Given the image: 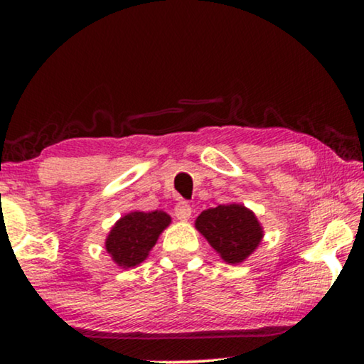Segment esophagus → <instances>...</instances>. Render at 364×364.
<instances>
[{"label":"esophagus","instance_id":"esophagus-1","mask_svg":"<svg viewBox=\"0 0 364 364\" xmlns=\"http://www.w3.org/2000/svg\"><path fill=\"white\" fill-rule=\"evenodd\" d=\"M173 212H176V217L178 218V220H188V218H191V213H192V207L188 202L181 200V202H177Z\"/></svg>","mask_w":364,"mask_h":364}]
</instances>
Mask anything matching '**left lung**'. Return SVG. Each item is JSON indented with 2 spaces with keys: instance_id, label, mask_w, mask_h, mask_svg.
I'll return each instance as SVG.
<instances>
[{
  "instance_id": "obj_1",
  "label": "left lung",
  "mask_w": 364,
  "mask_h": 364,
  "mask_svg": "<svg viewBox=\"0 0 364 364\" xmlns=\"http://www.w3.org/2000/svg\"><path fill=\"white\" fill-rule=\"evenodd\" d=\"M196 227L223 260L232 265L245 260L263 237L253 212L237 203L203 210L197 217Z\"/></svg>"
}]
</instances>
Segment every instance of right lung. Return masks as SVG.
<instances>
[{
  "instance_id": "1",
  "label": "right lung",
  "mask_w": 364,
  "mask_h": 364,
  "mask_svg": "<svg viewBox=\"0 0 364 364\" xmlns=\"http://www.w3.org/2000/svg\"><path fill=\"white\" fill-rule=\"evenodd\" d=\"M171 223L166 212H131L112 227L106 248L122 268L136 267L146 260L159 235Z\"/></svg>"
}]
</instances>
